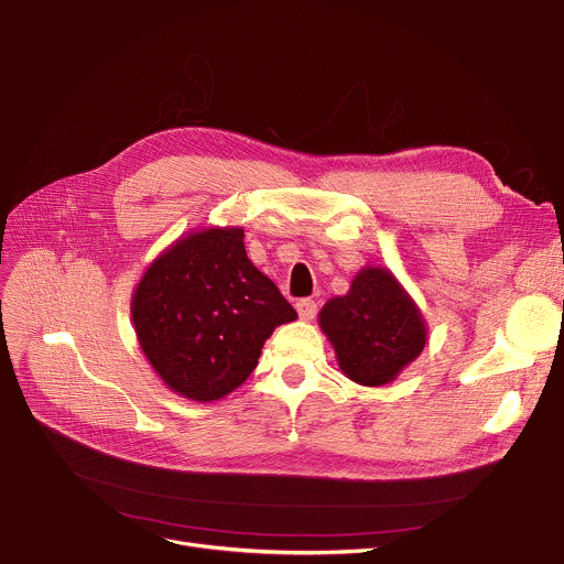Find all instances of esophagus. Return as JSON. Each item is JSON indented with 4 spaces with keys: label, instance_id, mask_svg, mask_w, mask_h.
I'll list each match as a JSON object with an SVG mask.
<instances>
[{
    "label": "esophagus",
    "instance_id": "obj_1",
    "mask_svg": "<svg viewBox=\"0 0 564 564\" xmlns=\"http://www.w3.org/2000/svg\"><path fill=\"white\" fill-rule=\"evenodd\" d=\"M297 313L302 319H313L317 315V302H313V300L297 302Z\"/></svg>",
    "mask_w": 564,
    "mask_h": 564
}]
</instances>
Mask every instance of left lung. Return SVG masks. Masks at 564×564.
Instances as JSON below:
<instances>
[{
    "label": "left lung",
    "mask_w": 564,
    "mask_h": 564,
    "mask_svg": "<svg viewBox=\"0 0 564 564\" xmlns=\"http://www.w3.org/2000/svg\"><path fill=\"white\" fill-rule=\"evenodd\" d=\"M343 372L364 387H381L425 347V324L389 270L359 272L345 297L319 313Z\"/></svg>",
    "instance_id": "8db88e82"
}]
</instances>
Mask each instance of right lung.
I'll return each mask as SVG.
<instances>
[{"label":"right lung","instance_id":"add662e5","mask_svg":"<svg viewBox=\"0 0 564 564\" xmlns=\"http://www.w3.org/2000/svg\"><path fill=\"white\" fill-rule=\"evenodd\" d=\"M242 228H207L175 242L141 279L132 319L166 387L210 402L258 366L279 324L297 317L245 251Z\"/></svg>","mask_w":564,"mask_h":564}]
</instances>
